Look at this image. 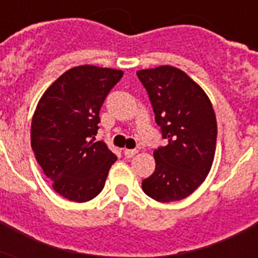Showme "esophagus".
<instances>
[{
  "mask_svg": "<svg viewBox=\"0 0 258 258\" xmlns=\"http://www.w3.org/2000/svg\"><path fill=\"white\" fill-rule=\"evenodd\" d=\"M123 153H124V155L127 158H131V157H134V155H135V154L138 153V150H130V149H124V151H123Z\"/></svg>",
  "mask_w": 258,
  "mask_h": 258,
  "instance_id": "esophagus-1",
  "label": "esophagus"
}]
</instances>
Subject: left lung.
Returning <instances> with one entry per match:
<instances>
[{"instance_id":"8db88e82","label":"left lung","mask_w":258,"mask_h":258,"mask_svg":"<svg viewBox=\"0 0 258 258\" xmlns=\"http://www.w3.org/2000/svg\"><path fill=\"white\" fill-rule=\"evenodd\" d=\"M149 93L166 146L154 151L155 171L142 182L158 202L188 197L212 169L217 120L208 95L183 71L170 66L137 72Z\"/></svg>"}]
</instances>
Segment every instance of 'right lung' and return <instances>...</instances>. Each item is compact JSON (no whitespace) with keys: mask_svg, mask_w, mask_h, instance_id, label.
Returning <instances> with one entry per match:
<instances>
[{"mask_svg":"<svg viewBox=\"0 0 258 258\" xmlns=\"http://www.w3.org/2000/svg\"><path fill=\"white\" fill-rule=\"evenodd\" d=\"M123 72L93 66L67 71L46 89L34 111L30 145L54 191L87 202L103 190L117 158L95 142L99 112Z\"/></svg>","mask_w":258,"mask_h":258,"instance_id":"add662e5","label":"right lung"}]
</instances>
